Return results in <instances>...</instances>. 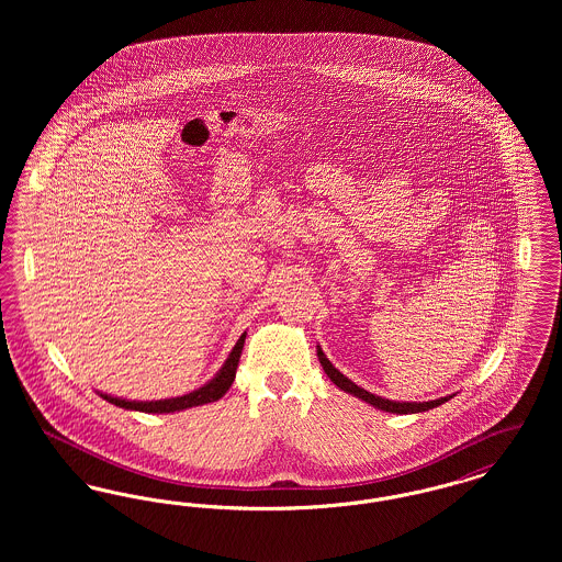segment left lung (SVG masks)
<instances>
[{
  "instance_id": "1",
  "label": "left lung",
  "mask_w": 562,
  "mask_h": 562,
  "mask_svg": "<svg viewBox=\"0 0 562 562\" xmlns=\"http://www.w3.org/2000/svg\"><path fill=\"white\" fill-rule=\"evenodd\" d=\"M316 349H318V360H321L324 373L328 374V379H330L339 390L348 392V394L356 396V398H360V401L373 404L374 408H379V411L396 413V415H411V413H424V411H429V408H434V406H440V404H445V402L453 398V396H445V398H436V401L428 402H396L387 401V398H381V396H374L371 392H367L364 387L356 385V383H353L351 379H348L346 374L339 373V369H335V367H333V362L326 358V353L322 351L321 346Z\"/></svg>"
}]
</instances>
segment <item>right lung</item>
I'll list each match as a JSON object with an SVG mask.
<instances>
[{
	"label": "right lung",
	"mask_w": 562,
	"mask_h": 562,
	"mask_svg": "<svg viewBox=\"0 0 562 562\" xmlns=\"http://www.w3.org/2000/svg\"><path fill=\"white\" fill-rule=\"evenodd\" d=\"M244 339H246V333H241L238 344L229 351L227 360L223 362V367L218 369V373L214 374L211 381H206L202 387H198V390H193L189 394H183V396L164 398V401H126V398H117V396L103 394V392H97V394L103 401L111 402V404H115L120 408L140 411V413H158V415H161V413H179V411H186V408H191V406H202V404H209V402H216L225 396V392L232 387V383L236 379L241 348H244Z\"/></svg>",
	"instance_id": "obj_1"
}]
</instances>
